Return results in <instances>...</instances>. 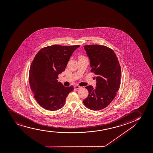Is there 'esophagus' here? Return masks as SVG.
I'll list each match as a JSON object with an SVG mask.
<instances>
[{"label": "esophagus", "mask_w": 153, "mask_h": 153, "mask_svg": "<svg viewBox=\"0 0 153 153\" xmlns=\"http://www.w3.org/2000/svg\"><path fill=\"white\" fill-rule=\"evenodd\" d=\"M74 88H75V89H80L81 88V87H80V86H79V85H75V87H74Z\"/></svg>", "instance_id": "esophagus-1"}]
</instances>
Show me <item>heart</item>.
<instances>
[{
  "mask_svg": "<svg viewBox=\"0 0 153 153\" xmlns=\"http://www.w3.org/2000/svg\"><path fill=\"white\" fill-rule=\"evenodd\" d=\"M84 58H85V57H84L83 56H79V59H80Z\"/></svg>",
  "mask_w": 153,
  "mask_h": 153,
  "instance_id": "obj_1",
  "label": "heart"
}]
</instances>
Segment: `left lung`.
Wrapping results in <instances>:
<instances>
[{
    "mask_svg": "<svg viewBox=\"0 0 153 153\" xmlns=\"http://www.w3.org/2000/svg\"><path fill=\"white\" fill-rule=\"evenodd\" d=\"M89 57L91 72L96 75V87L85 88L89 95L83 104L92 110L105 108L115 98L121 80V70L119 60L112 49L105 46H84ZM95 78V77H94Z\"/></svg>",
    "mask_w": 153,
    "mask_h": 153,
    "instance_id": "obj_1",
    "label": "left lung"
}]
</instances>
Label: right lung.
I'll list each match as a JSON object with an SVG mask.
<instances>
[{"instance_id": "add662e5", "label": "right lung", "mask_w": 153, "mask_h": 153, "mask_svg": "<svg viewBox=\"0 0 153 153\" xmlns=\"http://www.w3.org/2000/svg\"><path fill=\"white\" fill-rule=\"evenodd\" d=\"M79 47L53 45L42 48L36 53L30 66L29 81L34 98L42 107L55 111L64 106L74 87H64L57 79Z\"/></svg>"}]
</instances>
